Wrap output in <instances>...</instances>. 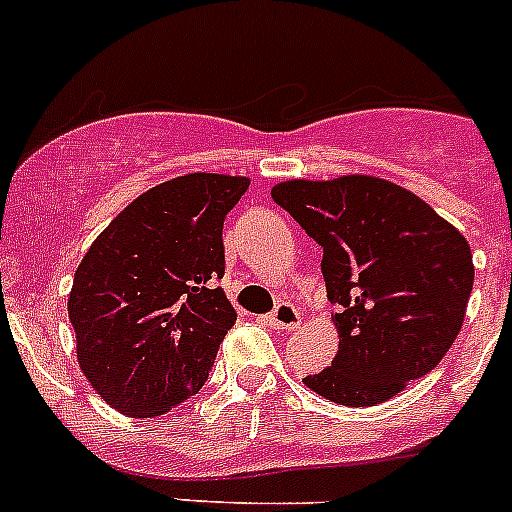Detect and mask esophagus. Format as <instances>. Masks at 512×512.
<instances>
[{
	"mask_svg": "<svg viewBox=\"0 0 512 512\" xmlns=\"http://www.w3.org/2000/svg\"><path fill=\"white\" fill-rule=\"evenodd\" d=\"M265 322L270 324L272 329H294V327H299L302 317H299V312H297V307H294V304L280 302L275 307V312L267 314Z\"/></svg>",
	"mask_w": 512,
	"mask_h": 512,
	"instance_id": "1",
	"label": "esophagus"
}]
</instances>
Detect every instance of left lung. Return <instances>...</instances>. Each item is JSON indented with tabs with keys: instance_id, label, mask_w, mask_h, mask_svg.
I'll return each instance as SVG.
<instances>
[{
	"instance_id": "8db88e82",
	"label": "left lung",
	"mask_w": 512,
	"mask_h": 512,
	"mask_svg": "<svg viewBox=\"0 0 512 512\" xmlns=\"http://www.w3.org/2000/svg\"><path fill=\"white\" fill-rule=\"evenodd\" d=\"M272 198L324 250L339 304L332 366L307 389L342 406H376L426 376L466 317L473 255L466 237L418 195L374 175L285 180Z\"/></svg>"
}]
</instances>
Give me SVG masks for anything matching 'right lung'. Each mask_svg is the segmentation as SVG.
Listing matches in <instances>:
<instances>
[{
    "instance_id": "add662e5",
    "label": "right lung",
    "mask_w": 512,
    "mask_h": 512,
    "mask_svg": "<svg viewBox=\"0 0 512 512\" xmlns=\"http://www.w3.org/2000/svg\"><path fill=\"white\" fill-rule=\"evenodd\" d=\"M242 175L188 173L138 195L96 237L69 294L79 366L108 406L168 414L200 391L237 312L225 275V215Z\"/></svg>"
}]
</instances>
